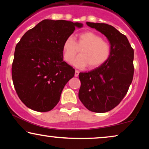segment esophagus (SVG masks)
Segmentation results:
<instances>
[{"label": "esophagus", "instance_id": "obj_1", "mask_svg": "<svg viewBox=\"0 0 149 149\" xmlns=\"http://www.w3.org/2000/svg\"><path fill=\"white\" fill-rule=\"evenodd\" d=\"M79 72L78 70H75V72H74V77H77L79 76Z\"/></svg>", "mask_w": 149, "mask_h": 149}]
</instances>
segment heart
<instances>
[{
    "instance_id": "1",
    "label": "heart",
    "mask_w": 149,
    "mask_h": 149,
    "mask_svg": "<svg viewBox=\"0 0 149 149\" xmlns=\"http://www.w3.org/2000/svg\"><path fill=\"white\" fill-rule=\"evenodd\" d=\"M81 48V56L73 63L78 68L87 66L90 69L98 68L109 60L111 54L109 42L94 32L85 31L77 36V42L72 36L64 40L62 45L64 60L69 64L72 63Z\"/></svg>"
}]
</instances>
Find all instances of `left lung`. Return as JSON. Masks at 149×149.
<instances>
[{
	"instance_id": "8db88e82",
	"label": "left lung",
	"mask_w": 149,
	"mask_h": 149,
	"mask_svg": "<svg viewBox=\"0 0 149 149\" xmlns=\"http://www.w3.org/2000/svg\"><path fill=\"white\" fill-rule=\"evenodd\" d=\"M104 34L111 44L110 58L98 68L80 72L79 97L89 111L106 113L119 104L127 93L134 76V49L124 34L113 26L86 22Z\"/></svg>"
}]
</instances>
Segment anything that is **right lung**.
<instances>
[{"label": "right lung", "mask_w": 149, "mask_h": 149, "mask_svg": "<svg viewBox=\"0 0 149 149\" xmlns=\"http://www.w3.org/2000/svg\"><path fill=\"white\" fill-rule=\"evenodd\" d=\"M83 24L44 19L28 30L15 47L12 79L19 99L38 112L52 110L74 69L63 60L62 45Z\"/></svg>", "instance_id": "1"}]
</instances>
